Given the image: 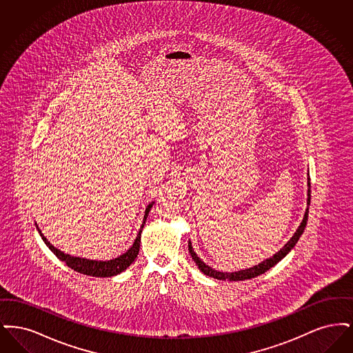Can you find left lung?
Masks as SVG:
<instances>
[{"label":"left lung","instance_id":"left-lung-1","mask_svg":"<svg viewBox=\"0 0 353 353\" xmlns=\"http://www.w3.org/2000/svg\"><path fill=\"white\" fill-rule=\"evenodd\" d=\"M307 185H308V193H307V209H305L304 217H303L302 222H301L299 228L296 229V232L294 233V235L290 238V241L285 243V246H283L279 252H275L272 256H270V258H268L266 261H263V262H261V263H258V265L252 266L250 269L238 270V271H234V272H222V271H217V270L212 269L210 266H208L206 263H203L201 259L197 256V254H196L194 250H193L192 243H190V241H189V243H188V246H189V252H190V255H192L193 261L196 262V265L199 266L200 271H202L205 275H208V276H210V278H214V279H219V281H226V279H228V281H234L235 282V281L252 279V278H255V276H258V275H261V274L266 272V271L271 269V268H274L279 261H282V259L285 258V255H287L288 252H291V249L296 245L298 239L301 238V235H302L303 232H304V228H305V225H307V219H308V208H310V202H311L310 174H308V183H307Z\"/></svg>","mask_w":353,"mask_h":353}]
</instances>
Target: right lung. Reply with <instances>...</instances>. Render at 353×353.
Here are the masks:
<instances>
[{
  "mask_svg": "<svg viewBox=\"0 0 353 353\" xmlns=\"http://www.w3.org/2000/svg\"><path fill=\"white\" fill-rule=\"evenodd\" d=\"M154 201H152L151 203H148V206L145 208V212H144V217H143V223L139 229V233L136 235V239H134V245L127 250L125 252H123L121 255H119L118 258H112L110 261H95V259H87V258H81V256H72L70 254L66 252H61L58 250L57 248H54L51 245L50 242L46 239V236L42 234L41 229L38 228V225L35 223L37 226V230L41 235V238L43 239V242L46 243V246L50 249L51 252L55 254V256L58 259H61L62 262H65L68 265L70 269L77 271V272H81L84 275H90V276H98V278H105V276H115L120 272H123L124 270L128 269L134 259L137 258V254H139V249H140V238H141V232H143V228H144V223L147 221L148 217V213L151 212L152 206H153Z\"/></svg>",
  "mask_w": 353,
  "mask_h": 353,
  "instance_id": "add662e5",
  "label": "right lung"
}]
</instances>
